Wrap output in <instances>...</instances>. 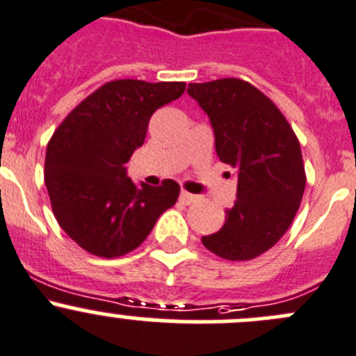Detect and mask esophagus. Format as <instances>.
Wrapping results in <instances>:
<instances>
[{
    "label": "esophagus",
    "mask_w": 356,
    "mask_h": 356,
    "mask_svg": "<svg viewBox=\"0 0 356 356\" xmlns=\"http://www.w3.org/2000/svg\"><path fill=\"white\" fill-rule=\"evenodd\" d=\"M179 200H181L182 205H191V203H195L196 200H198V196L191 195V193H188V191H182L181 196H179Z\"/></svg>",
    "instance_id": "1"
}]
</instances>
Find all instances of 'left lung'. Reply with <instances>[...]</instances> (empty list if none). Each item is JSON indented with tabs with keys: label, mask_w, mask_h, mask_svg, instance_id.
Returning <instances> with one entry per match:
<instances>
[{
	"label": "left lung",
	"mask_w": 356,
	"mask_h": 356,
	"mask_svg": "<svg viewBox=\"0 0 356 356\" xmlns=\"http://www.w3.org/2000/svg\"><path fill=\"white\" fill-rule=\"evenodd\" d=\"M188 94L209 115L217 156L238 181L226 222L202 243L227 261H250L294 220L306 186L301 146L280 109L243 79L189 83Z\"/></svg>",
	"instance_id": "1"
}]
</instances>
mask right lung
Wrapping results in <instances>:
<instances>
[{"instance_id": "obj_1", "label": "right lung", "mask_w": 356, "mask_h": 356, "mask_svg": "<svg viewBox=\"0 0 356 356\" xmlns=\"http://www.w3.org/2000/svg\"><path fill=\"white\" fill-rule=\"evenodd\" d=\"M184 90L182 81H109L54 132L44 158L51 210L58 226L86 252L106 259L129 254L175 205L177 182L136 186L125 163L144 144L153 113Z\"/></svg>"}]
</instances>
